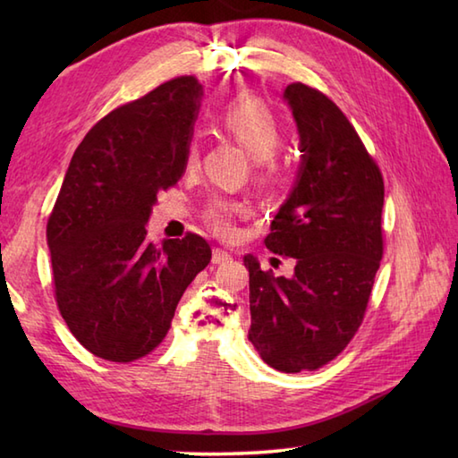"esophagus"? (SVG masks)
<instances>
[{
  "label": "esophagus",
  "mask_w": 458,
  "mask_h": 458,
  "mask_svg": "<svg viewBox=\"0 0 458 458\" xmlns=\"http://www.w3.org/2000/svg\"><path fill=\"white\" fill-rule=\"evenodd\" d=\"M232 256L228 254V251H224L220 248L212 250V264H226V261H230Z\"/></svg>",
  "instance_id": "34e87169"
}]
</instances>
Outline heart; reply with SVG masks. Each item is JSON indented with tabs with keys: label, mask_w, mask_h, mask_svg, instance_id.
Wrapping results in <instances>:
<instances>
[{
	"label": "heart",
	"mask_w": 458,
	"mask_h": 458,
	"mask_svg": "<svg viewBox=\"0 0 458 458\" xmlns=\"http://www.w3.org/2000/svg\"><path fill=\"white\" fill-rule=\"evenodd\" d=\"M222 128L230 135H234L238 143L244 148L256 161H266L277 151L281 145V123L267 106L251 98V96H242L234 102H230L220 115ZM197 161V145H191L189 163ZM244 210L238 202H228L222 199H214L207 208V220L212 228L220 234H230L232 220Z\"/></svg>",
	"instance_id": "b5f03b06"
}]
</instances>
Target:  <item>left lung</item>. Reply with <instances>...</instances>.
I'll use <instances>...</instances> for the list:
<instances>
[{"label":"left lung","mask_w":458,"mask_h":458,"mask_svg":"<svg viewBox=\"0 0 458 458\" xmlns=\"http://www.w3.org/2000/svg\"><path fill=\"white\" fill-rule=\"evenodd\" d=\"M301 163L279 207L267 250L295 258L276 277L250 271V343L279 372L317 369L343 352L362 323L382 259L384 181L346 115L325 94L295 82L284 92Z\"/></svg>","instance_id":"obj_1"}]
</instances>
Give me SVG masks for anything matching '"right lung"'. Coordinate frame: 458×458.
Listing matches in <instances>:
<instances>
[{"instance_id":"1","label":"right lung","mask_w":458,"mask_h":458,"mask_svg":"<svg viewBox=\"0 0 458 458\" xmlns=\"http://www.w3.org/2000/svg\"><path fill=\"white\" fill-rule=\"evenodd\" d=\"M202 82L179 76L86 133L47 224L58 310L94 356L133 362L167 335L184 289L208 266L197 234L148 240L159 191L187 169Z\"/></svg>"}]
</instances>
